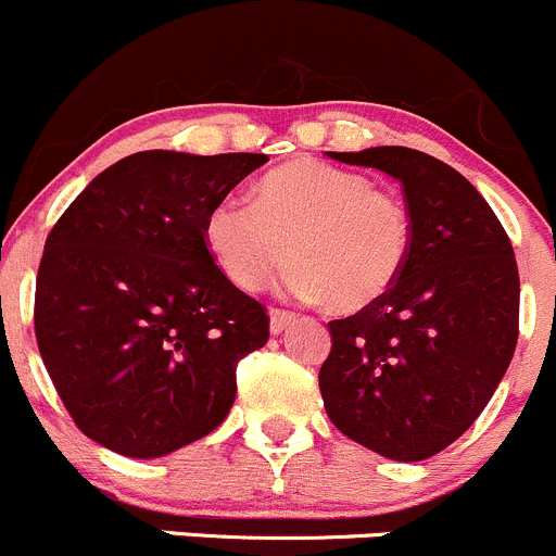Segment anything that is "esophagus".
I'll use <instances>...</instances> for the list:
<instances>
[{"instance_id":"34e87169","label":"esophagus","mask_w":556,"mask_h":556,"mask_svg":"<svg viewBox=\"0 0 556 556\" xmlns=\"http://www.w3.org/2000/svg\"><path fill=\"white\" fill-rule=\"evenodd\" d=\"M294 313L291 311H280V307H270V332L280 334L291 321H294Z\"/></svg>"}]
</instances>
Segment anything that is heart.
<instances>
[{"label": "heart", "instance_id": "heart-1", "mask_svg": "<svg viewBox=\"0 0 556 556\" xmlns=\"http://www.w3.org/2000/svg\"><path fill=\"white\" fill-rule=\"evenodd\" d=\"M202 238L238 289L260 291L289 254L291 294L354 313L403 276L414 224L405 202L365 175L296 159L254 186V202L235 194L213 202Z\"/></svg>", "mask_w": 556, "mask_h": 556}]
</instances>
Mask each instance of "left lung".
<instances>
[{
	"instance_id": "8db88e82",
	"label": "left lung",
	"mask_w": 556,
	"mask_h": 556,
	"mask_svg": "<svg viewBox=\"0 0 556 556\" xmlns=\"http://www.w3.org/2000/svg\"><path fill=\"white\" fill-rule=\"evenodd\" d=\"M400 180L414 240L397 283L329 321L324 408L351 441L397 463L452 446L503 381L519 338L514 249L476 186L403 146L332 153Z\"/></svg>"
}]
</instances>
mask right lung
Here are the masks:
<instances>
[{"label": "right lung", "instance_id": "right-lung-1", "mask_svg": "<svg viewBox=\"0 0 556 556\" xmlns=\"http://www.w3.org/2000/svg\"><path fill=\"white\" fill-rule=\"evenodd\" d=\"M265 153L140 151L75 197L46 240L35 334L84 435L164 457L227 419L238 362L270 338L265 305L207 254L202 224Z\"/></svg>", "mask_w": 556, "mask_h": 556}]
</instances>
